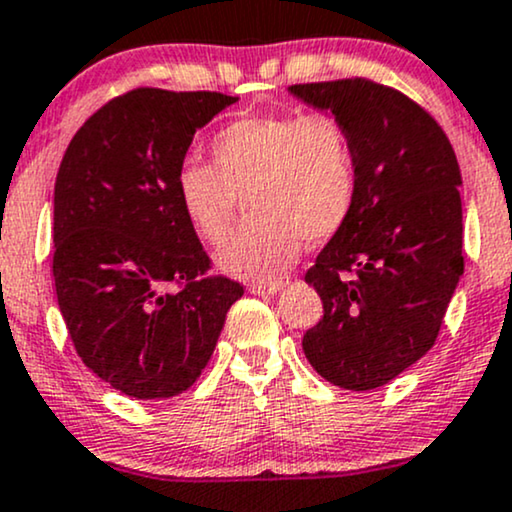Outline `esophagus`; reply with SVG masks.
I'll list each match as a JSON object with an SVG mask.
<instances>
[{
  "label": "esophagus",
  "mask_w": 512,
  "mask_h": 512,
  "mask_svg": "<svg viewBox=\"0 0 512 512\" xmlns=\"http://www.w3.org/2000/svg\"><path fill=\"white\" fill-rule=\"evenodd\" d=\"M281 288H283L281 281H276V283H250L248 291L252 295H276L281 291Z\"/></svg>",
  "instance_id": "1"
}]
</instances>
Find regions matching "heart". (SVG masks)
<instances>
[{"label": "heart", "instance_id": "b5f03b06", "mask_svg": "<svg viewBox=\"0 0 512 512\" xmlns=\"http://www.w3.org/2000/svg\"><path fill=\"white\" fill-rule=\"evenodd\" d=\"M217 166L188 159L176 171V195L193 229L219 243L240 197L250 224L214 255L224 274L257 283L281 279L303 250L346 224L357 195L350 135L331 114L240 116L212 143Z\"/></svg>", "mask_w": 512, "mask_h": 512}]
</instances>
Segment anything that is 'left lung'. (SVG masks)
<instances>
[{
	"label": "left lung",
	"instance_id": "left-lung-1",
	"mask_svg": "<svg viewBox=\"0 0 512 512\" xmlns=\"http://www.w3.org/2000/svg\"><path fill=\"white\" fill-rule=\"evenodd\" d=\"M288 92L346 126L357 166L353 212L305 274L324 305L305 357L334 386L379 389L434 346L463 276L458 159L439 123L386 85Z\"/></svg>",
	"mask_w": 512,
	"mask_h": 512
}]
</instances>
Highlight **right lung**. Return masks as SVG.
<instances>
[{"label": "right lung", "mask_w": 512, "mask_h": 512, "mask_svg": "<svg viewBox=\"0 0 512 512\" xmlns=\"http://www.w3.org/2000/svg\"><path fill=\"white\" fill-rule=\"evenodd\" d=\"M238 97L140 88L80 126L54 183V286L85 367L138 400L195 384L243 286L205 276L176 171ZM183 282L176 294L166 282Z\"/></svg>", "instance_id": "right-lung-1"}]
</instances>
